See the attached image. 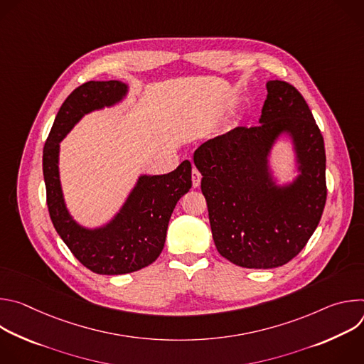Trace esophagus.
Here are the masks:
<instances>
[{
    "label": "esophagus",
    "instance_id": "obj_1",
    "mask_svg": "<svg viewBox=\"0 0 364 364\" xmlns=\"http://www.w3.org/2000/svg\"><path fill=\"white\" fill-rule=\"evenodd\" d=\"M191 181H193V187H198L200 186V181H201V174H200V171L194 167L193 168V171H191Z\"/></svg>",
    "mask_w": 364,
    "mask_h": 364
}]
</instances>
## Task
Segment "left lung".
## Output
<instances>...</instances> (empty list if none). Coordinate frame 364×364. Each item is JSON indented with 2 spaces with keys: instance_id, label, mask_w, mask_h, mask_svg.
Instances as JSON below:
<instances>
[{
  "instance_id": "obj_1",
  "label": "left lung",
  "mask_w": 364,
  "mask_h": 364,
  "mask_svg": "<svg viewBox=\"0 0 364 364\" xmlns=\"http://www.w3.org/2000/svg\"><path fill=\"white\" fill-rule=\"evenodd\" d=\"M259 125L205 141L193 159L219 253L250 269L278 268L295 257L317 229L327 200L324 139L305 99L282 80H269ZM281 133L293 138L300 170L284 188L267 166Z\"/></svg>"
}]
</instances>
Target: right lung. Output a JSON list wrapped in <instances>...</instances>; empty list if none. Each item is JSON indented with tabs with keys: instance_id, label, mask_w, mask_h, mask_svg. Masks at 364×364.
I'll return each instance as SVG.
<instances>
[{
	"instance_id": "right-lung-1",
	"label": "right lung",
	"mask_w": 364,
	"mask_h": 364,
	"mask_svg": "<svg viewBox=\"0 0 364 364\" xmlns=\"http://www.w3.org/2000/svg\"><path fill=\"white\" fill-rule=\"evenodd\" d=\"M118 80L86 82L63 102L43 149V176L50 219L77 261L95 274L122 275L152 264L164 247L177 201L191 188V164L183 161L163 176H141L119 213L105 226L86 229L69 215L60 178V141L95 109L112 107L127 95Z\"/></svg>"
}]
</instances>
